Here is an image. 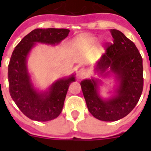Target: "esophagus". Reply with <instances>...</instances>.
I'll return each instance as SVG.
<instances>
[{
    "label": "esophagus",
    "mask_w": 151,
    "mask_h": 151,
    "mask_svg": "<svg viewBox=\"0 0 151 151\" xmlns=\"http://www.w3.org/2000/svg\"><path fill=\"white\" fill-rule=\"evenodd\" d=\"M86 76V71H85V69H80L78 70V72H77V77H78V79H81V78H85Z\"/></svg>",
    "instance_id": "34e87169"
}]
</instances>
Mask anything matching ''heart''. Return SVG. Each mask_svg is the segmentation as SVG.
Here are the masks:
<instances>
[{"label":"heart","mask_w":151,"mask_h":151,"mask_svg":"<svg viewBox=\"0 0 151 151\" xmlns=\"http://www.w3.org/2000/svg\"><path fill=\"white\" fill-rule=\"evenodd\" d=\"M98 41V37L94 36H79L73 41V48H80L82 47H91L94 45Z\"/></svg>","instance_id":"heart-1"}]
</instances>
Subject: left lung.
<instances>
[{
    "mask_svg": "<svg viewBox=\"0 0 151 151\" xmlns=\"http://www.w3.org/2000/svg\"><path fill=\"white\" fill-rule=\"evenodd\" d=\"M114 44L107 48L94 65L92 77L81 82L86 105L93 117L103 122H115L127 116L138 103L143 87V59L135 45L124 34L111 29ZM112 77L115 85L110 96L101 95V79Z\"/></svg>",
    "mask_w": 151,
    "mask_h": 151,
    "instance_id": "left-lung-1",
    "label": "left lung"
}]
</instances>
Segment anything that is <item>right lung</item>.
<instances>
[{
  "label": "right lung",
  "instance_id": "obj_1",
  "mask_svg": "<svg viewBox=\"0 0 151 151\" xmlns=\"http://www.w3.org/2000/svg\"><path fill=\"white\" fill-rule=\"evenodd\" d=\"M69 32L67 29H35L13 51L8 64L9 92L19 109L29 119L48 122L56 118L62 112L69 86L75 81V73L55 81L45 90L39 89L28 69V57L37 44L58 45Z\"/></svg>",
  "mask_w": 151,
  "mask_h": 151
}]
</instances>
